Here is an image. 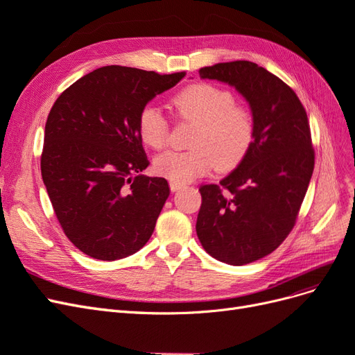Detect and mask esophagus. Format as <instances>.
<instances>
[{"instance_id": "obj_1", "label": "esophagus", "mask_w": 355, "mask_h": 355, "mask_svg": "<svg viewBox=\"0 0 355 355\" xmlns=\"http://www.w3.org/2000/svg\"><path fill=\"white\" fill-rule=\"evenodd\" d=\"M168 187H170V189L171 191H179L182 187H184V185H182V184H178V182H168Z\"/></svg>"}]
</instances>
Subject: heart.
Masks as SVG:
<instances>
[{"mask_svg":"<svg viewBox=\"0 0 355 355\" xmlns=\"http://www.w3.org/2000/svg\"><path fill=\"white\" fill-rule=\"evenodd\" d=\"M179 120L196 124L188 151H166L154 159V171L170 182L188 184L216 168L231 171L249 154L254 141V115L235 96L214 84L189 85L171 102ZM142 142L161 149L168 142L170 124L158 106L148 103L137 118Z\"/></svg>","mask_w":355,"mask_h":355,"instance_id":"1","label":"heart"}]
</instances>
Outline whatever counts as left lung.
I'll return each mask as SVG.
<instances>
[{
    "label": "left lung",
    "mask_w": 355,
    "mask_h": 355,
    "mask_svg": "<svg viewBox=\"0 0 355 355\" xmlns=\"http://www.w3.org/2000/svg\"><path fill=\"white\" fill-rule=\"evenodd\" d=\"M201 78L234 85L254 115V141L219 185H201L197 235L210 256L245 265L274 252L293 230L314 171L306 111L296 93L249 60L201 68Z\"/></svg>",
    "instance_id": "obj_1"
}]
</instances>
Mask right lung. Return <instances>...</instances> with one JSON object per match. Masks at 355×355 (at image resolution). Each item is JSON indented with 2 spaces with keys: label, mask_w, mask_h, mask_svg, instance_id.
Instances as JSON below:
<instances>
[{
  "label": "right lung",
  "mask_w": 355,
  "mask_h": 355,
  "mask_svg": "<svg viewBox=\"0 0 355 355\" xmlns=\"http://www.w3.org/2000/svg\"><path fill=\"white\" fill-rule=\"evenodd\" d=\"M185 72L103 67L63 92L47 116L41 175L69 241L99 261L130 256L146 244L170 194L148 178L137 130L144 106Z\"/></svg>",
  "instance_id": "add662e5"
}]
</instances>
